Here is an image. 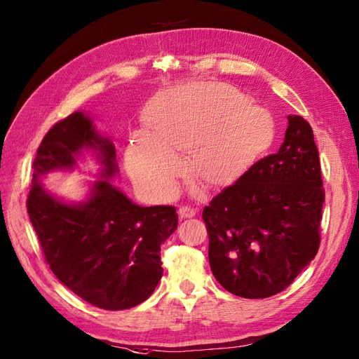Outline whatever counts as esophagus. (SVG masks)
<instances>
[{
    "label": "esophagus",
    "instance_id": "34e87169",
    "mask_svg": "<svg viewBox=\"0 0 359 359\" xmlns=\"http://www.w3.org/2000/svg\"><path fill=\"white\" fill-rule=\"evenodd\" d=\"M179 215L182 219H191L196 216V210L191 207H180L179 208Z\"/></svg>",
    "mask_w": 359,
    "mask_h": 359
}]
</instances>
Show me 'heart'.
Listing matches in <instances>:
<instances>
[{
    "label": "heart",
    "mask_w": 359,
    "mask_h": 359,
    "mask_svg": "<svg viewBox=\"0 0 359 359\" xmlns=\"http://www.w3.org/2000/svg\"><path fill=\"white\" fill-rule=\"evenodd\" d=\"M148 134L137 133L126 149V168L135 184L156 196H170L187 154L189 177L208 189L234 185L271 147V117L248 97L226 85L165 90L143 112Z\"/></svg>",
    "instance_id": "b5f03b06"
}]
</instances>
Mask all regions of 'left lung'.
<instances>
[{
  "label": "left lung",
  "mask_w": 359,
  "mask_h": 359,
  "mask_svg": "<svg viewBox=\"0 0 359 359\" xmlns=\"http://www.w3.org/2000/svg\"><path fill=\"white\" fill-rule=\"evenodd\" d=\"M284 143L222 189L202 219L211 271L228 292L262 299L285 290L321 242V163L313 131L288 116Z\"/></svg>",
  "instance_id": "obj_1"
}]
</instances>
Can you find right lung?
Here are the masks:
<instances>
[{"label": "right lung", "instance_id": "1", "mask_svg": "<svg viewBox=\"0 0 359 359\" xmlns=\"http://www.w3.org/2000/svg\"><path fill=\"white\" fill-rule=\"evenodd\" d=\"M81 149L93 150L102 165L88 201L69 205L41 184L53 169H72ZM114 143L95 131L83 112L53 125L38 147L27 212L46 262L63 285L104 310L139 306L162 278L160 247L177 228L174 207H139L111 177L118 172Z\"/></svg>", "mask_w": 359, "mask_h": 359}]
</instances>
